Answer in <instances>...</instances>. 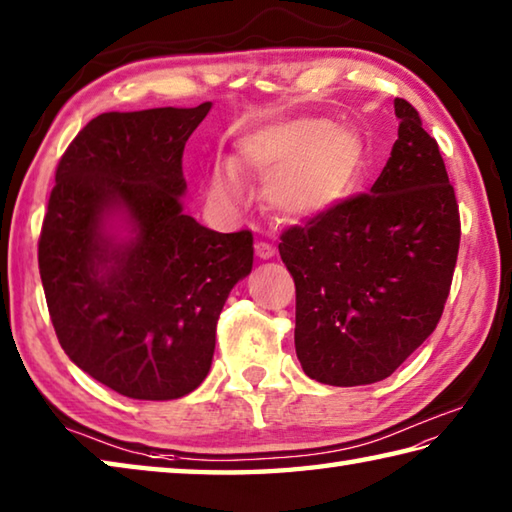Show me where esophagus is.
<instances>
[{
    "label": "esophagus",
    "instance_id": "esophagus-1",
    "mask_svg": "<svg viewBox=\"0 0 512 512\" xmlns=\"http://www.w3.org/2000/svg\"><path fill=\"white\" fill-rule=\"evenodd\" d=\"M255 255L259 259H271V257H275V246L268 244V241H257V244H255Z\"/></svg>",
    "mask_w": 512,
    "mask_h": 512
}]
</instances>
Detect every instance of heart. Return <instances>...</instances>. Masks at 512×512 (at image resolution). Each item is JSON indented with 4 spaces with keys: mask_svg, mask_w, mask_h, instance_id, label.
Listing matches in <instances>:
<instances>
[{
    "mask_svg": "<svg viewBox=\"0 0 512 512\" xmlns=\"http://www.w3.org/2000/svg\"><path fill=\"white\" fill-rule=\"evenodd\" d=\"M237 170L264 183L266 206L284 219H311L345 201L365 167V143L356 127L322 116L280 120L241 138ZM212 194L239 201L228 167L212 176Z\"/></svg>",
    "mask_w": 512,
    "mask_h": 512,
    "instance_id": "heart-1",
    "label": "heart"
}]
</instances>
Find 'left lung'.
Masks as SVG:
<instances>
[{
  "instance_id": "1",
  "label": "left lung",
  "mask_w": 512,
  "mask_h": 512,
  "mask_svg": "<svg viewBox=\"0 0 512 512\" xmlns=\"http://www.w3.org/2000/svg\"><path fill=\"white\" fill-rule=\"evenodd\" d=\"M398 141L371 190L282 232L295 282V351L324 385L378 383L441 320L457 266L454 188L418 111L394 100Z\"/></svg>"
}]
</instances>
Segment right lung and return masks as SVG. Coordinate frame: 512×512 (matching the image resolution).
Masks as SVG:
<instances>
[{"instance_id":"right-lung-1","label":"right lung","mask_w":512,"mask_h":512,"mask_svg":"<svg viewBox=\"0 0 512 512\" xmlns=\"http://www.w3.org/2000/svg\"><path fill=\"white\" fill-rule=\"evenodd\" d=\"M210 107L96 116L62 154L42 221L37 264L64 353L138 401L203 383L219 313L253 268V232L183 212V150Z\"/></svg>"}]
</instances>
